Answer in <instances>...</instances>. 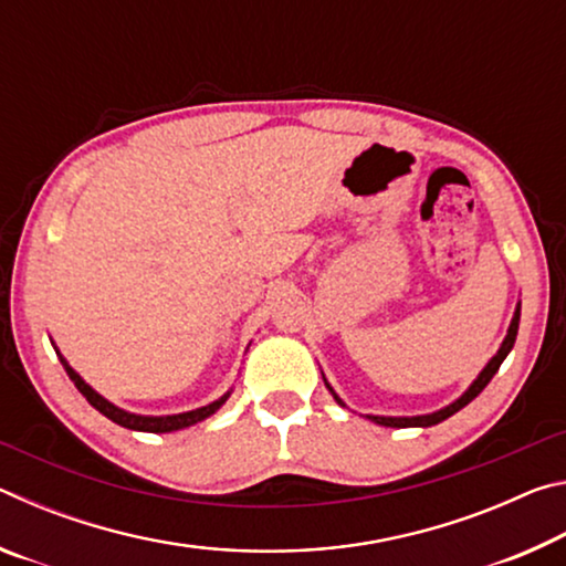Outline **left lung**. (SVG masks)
Instances as JSON below:
<instances>
[{"label": "left lung", "mask_w": 566, "mask_h": 566, "mask_svg": "<svg viewBox=\"0 0 566 566\" xmlns=\"http://www.w3.org/2000/svg\"><path fill=\"white\" fill-rule=\"evenodd\" d=\"M520 312H522V304H516L514 317H512L510 329H506V337H504V342H502V347L496 349L494 357H492L490 361H486V367H484L482 371H479V377L472 381V385H469V389L464 391L462 397L452 401V405H447L444 409H439V411H432V415H419V417H379V415H367V419H371V421H375V424H381V427L405 429V427H432V424H439V421H444V419H449L452 415H457L459 409H464V407L469 405V401H472V399L479 395V391H482L486 385H490L492 377L496 375V369H500L502 361L506 359V354L512 352L514 339H516V332H520ZM322 377H324V375H322ZM324 385H327V389L332 391V397L337 399L339 407H347V405H344V401L339 399L337 391H334V389L329 387L327 379H324Z\"/></svg>", "instance_id": "obj_1"}]
</instances>
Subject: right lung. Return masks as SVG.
<instances>
[{"mask_svg":"<svg viewBox=\"0 0 566 566\" xmlns=\"http://www.w3.org/2000/svg\"><path fill=\"white\" fill-rule=\"evenodd\" d=\"M56 349V347H54ZM56 354H60V349H56ZM60 361L64 364L66 375H70V379L74 381V387L82 391V397L90 401V405L102 411L104 417L112 419L114 424L119 427H127V429H134V432H151V434H165V432H177V429H187L191 424H197V421H202L207 417H212L214 411L224 405V401L229 399V395L232 391H227L224 397H219L217 401H212V405L207 407H199V409H191V411H181V415H167V417H145V415H134V411H127L122 409L117 405H112L109 399H104L99 391H94L87 381H84L76 371L70 367V361H66L62 354H60Z\"/></svg>","mask_w":566,"mask_h":566,"instance_id":"add662e5","label":"right lung"}]
</instances>
